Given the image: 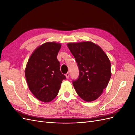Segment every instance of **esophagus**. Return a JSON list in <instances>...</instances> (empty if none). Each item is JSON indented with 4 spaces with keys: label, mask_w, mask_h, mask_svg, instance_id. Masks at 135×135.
I'll list each match as a JSON object with an SVG mask.
<instances>
[{
    "label": "esophagus",
    "mask_w": 135,
    "mask_h": 135,
    "mask_svg": "<svg viewBox=\"0 0 135 135\" xmlns=\"http://www.w3.org/2000/svg\"><path fill=\"white\" fill-rule=\"evenodd\" d=\"M69 75H70V74H69V73H67L66 74H65V76H66V78H68L69 77Z\"/></svg>",
    "instance_id": "obj_1"
}]
</instances>
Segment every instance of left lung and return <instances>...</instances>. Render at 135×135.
Returning a JSON list of instances; mask_svg holds the SVG:
<instances>
[{
	"label": "left lung",
	"mask_w": 135,
	"mask_h": 135,
	"mask_svg": "<svg viewBox=\"0 0 135 135\" xmlns=\"http://www.w3.org/2000/svg\"><path fill=\"white\" fill-rule=\"evenodd\" d=\"M79 68L78 79L73 86L81 99L87 102L96 100L106 88L111 78V65L107 55L91 42L68 43Z\"/></svg>",
	"instance_id": "left-lung-1"
}]
</instances>
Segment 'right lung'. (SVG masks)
Here are the masks:
<instances>
[{
	"mask_svg": "<svg viewBox=\"0 0 135 135\" xmlns=\"http://www.w3.org/2000/svg\"><path fill=\"white\" fill-rule=\"evenodd\" d=\"M61 44L47 42L38 47L28 59L25 69L28 87L39 100L48 103L57 95L62 80L66 79L60 71L57 59Z\"/></svg>",
	"mask_w": 135,
	"mask_h": 135,
	"instance_id": "obj_1",
	"label": "right lung"
}]
</instances>
